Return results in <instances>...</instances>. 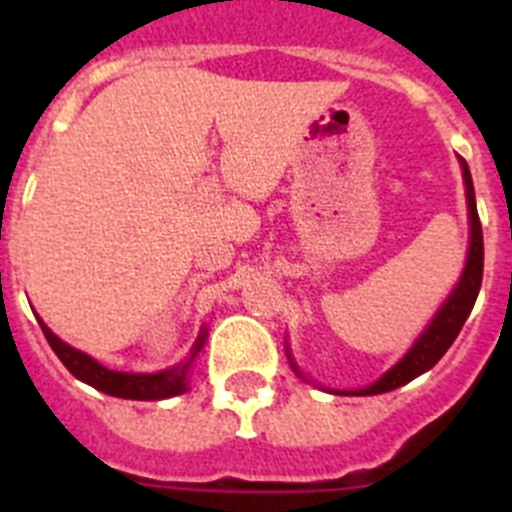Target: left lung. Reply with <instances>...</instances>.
Masks as SVG:
<instances>
[{"label":"left lung","mask_w":512,"mask_h":512,"mask_svg":"<svg viewBox=\"0 0 512 512\" xmlns=\"http://www.w3.org/2000/svg\"><path fill=\"white\" fill-rule=\"evenodd\" d=\"M461 169H464V184H467V205H469V225H472V238H469V256L467 266H464V274H461L459 284L451 292V297L443 302V307L438 310L436 318L431 320L428 330L415 341V346L410 348L405 359L400 364H395L390 372L384 374L382 379L372 384V387H364V390L354 392H336V395H382V392H390L408 384L410 379H415L418 374L428 372L431 366L438 364L449 346L454 343V338L459 336L461 325L469 318L474 302H477L479 287H482V269H485V243H482V223H479L477 215V202H474V184L472 174H469L467 161L461 158ZM295 366V364H292ZM297 372V366H295Z\"/></svg>","instance_id":"8db88e82"}]
</instances>
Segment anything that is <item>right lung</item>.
<instances>
[{
	"instance_id": "obj_1",
	"label": "right lung",
	"mask_w": 512,
	"mask_h": 512,
	"mask_svg": "<svg viewBox=\"0 0 512 512\" xmlns=\"http://www.w3.org/2000/svg\"><path fill=\"white\" fill-rule=\"evenodd\" d=\"M40 328H43V336L48 338V343H51V348L56 351L58 359L63 361V366H66L76 379L92 384L94 390L104 392V395L122 397V400H164V397L182 395V392L187 390L189 364H192L194 354L205 346V330H202V336L197 338V343H194L192 348V356H189L184 364L158 374H125L112 372V369L102 366L99 361H94L92 356L81 354V351L71 348L69 343H63L61 338L53 336L51 328H45L43 320H40Z\"/></svg>"
}]
</instances>
